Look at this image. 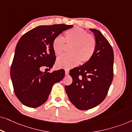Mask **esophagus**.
<instances>
[{
    "mask_svg": "<svg viewBox=\"0 0 132 132\" xmlns=\"http://www.w3.org/2000/svg\"><path fill=\"white\" fill-rule=\"evenodd\" d=\"M65 73L66 75H68V73H69V70H65Z\"/></svg>",
    "mask_w": 132,
    "mask_h": 132,
    "instance_id": "34e87169",
    "label": "esophagus"
}]
</instances>
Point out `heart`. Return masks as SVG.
Returning <instances> with one entry per match:
<instances>
[{
    "label": "heart",
    "mask_w": 132,
    "mask_h": 132,
    "mask_svg": "<svg viewBox=\"0 0 132 132\" xmlns=\"http://www.w3.org/2000/svg\"><path fill=\"white\" fill-rule=\"evenodd\" d=\"M65 41L71 44L69 54H66L57 59V67L69 69L76 66L79 63L85 64L93 56L96 49L97 41L95 37L79 27L70 29L65 32V40L61 36H57L52 42V49L56 56L60 55L64 49Z\"/></svg>",
    "instance_id": "obj_1"
}]
</instances>
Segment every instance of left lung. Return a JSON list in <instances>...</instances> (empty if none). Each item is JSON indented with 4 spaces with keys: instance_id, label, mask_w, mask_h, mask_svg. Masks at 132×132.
Masks as SVG:
<instances>
[{
    "instance_id": "left-lung-1",
    "label": "left lung",
    "mask_w": 132,
    "mask_h": 132,
    "mask_svg": "<svg viewBox=\"0 0 132 132\" xmlns=\"http://www.w3.org/2000/svg\"><path fill=\"white\" fill-rule=\"evenodd\" d=\"M97 41L93 56L87 62L70 71L73 82L65 89L71 103L80 110H88L106 98L113 77V51L103 35L89 29Z\"/></svg>"
}]
</instances>
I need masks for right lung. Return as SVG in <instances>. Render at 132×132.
Instances as JSON below:
<instances>
[{
  "mask_svg": "<svg viewBox=\"0 0 132 132\" xmlns=\"http://www.w3.org/2000/svg\"><path fill=\"white\" fill-rule=\"evenodd\" d=\"M73 25L39 26L26 32L19 39L11 67L14 93L21 103L35 108L47 100L52 86L64 78L65 71L41 72L40 67L52 68L56 60L52 42Z\"/></svg>",
  "mask_w": 132,
  "mask_h": 132,
  "instance_id": "1",
  "label": "right lung"
}]
</instances>
